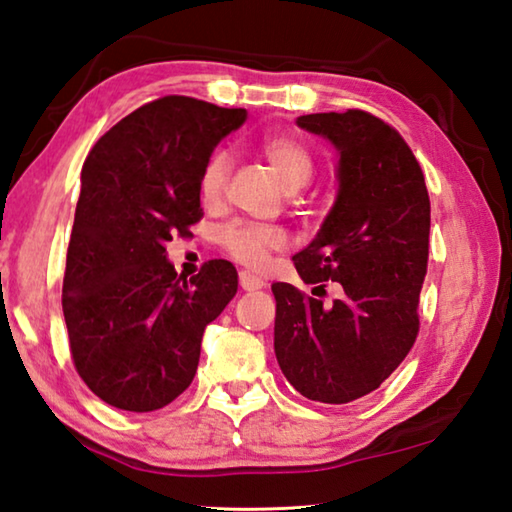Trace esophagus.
<instances>
[{
  "instance_id": "1",
  "label": "esophagus",
  "mask_w": 512,
  "mask_h": 512,
  "mask_svg": "<svg viewBox=\"0 0 512 512\" xmlns=\"http://www.w3.org/2000/svg\"><path fill=\"white\" fill-rule=\"evenodd\" d=\"M239 287L244 291H257V289H264L266 282L262 280V277H257L250 271H241L239 273Z\"/></svg>"
}]
</instances>
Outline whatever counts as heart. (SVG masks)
<instances>
[{
    "label": "heart",
    "instance_id": "obj_1",
    "mask_svg": "<svg viewBox=\"0 0 512 512\" xmlns=\"http://www.w3.org/2000/svg\"><path fill=\"white\" fill-rule=\"evenodd\" d=\"M259 153L271 164L273 173L280 180L287 192H298L305 187L314 171V162L305 149V144L298 142L291 135H271L259 144ZM225 180H228V155L216 151L205 162L198 178V196L201 203L214 207L221 203L225 194ZM219 241L225 253L239 264L248 268H264L273 253L287 246V235L273 225L257 223H230L219 232Z\"/></svg>",
    "mask_w": 512,
    "mask_h": 512
}]
</instances>
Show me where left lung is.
I'll return each instance as SVG.
<instances>
[{
  "label": "left lung",
  "instance_id": "1",
  "mask_svg": "<svg viewBox=\"0 0 512 512\" xmlns=\"http://www.w3.org/2000/svg\"><path fill=\"white\" fill-rule=\"evenodd\" d=\"M339 153V194L316 239L293 255L305 284L343 287L341 300L273 284L275 357L307 400L348 404L391 377L420 329L431 205L404 137L363 110L298 117Z\"/></svg>",
  "mask_w": 512,
  "mask_h": 512
}]
</instances>
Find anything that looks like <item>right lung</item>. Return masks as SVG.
<instances>
[{
    "mask_svg": "<svg viewBox=\"0 0 512 512\" xmlns=\"http://www.w3.org/2000/svg\"><path fill=\"white\" fill-rule=\"evenodd\" d=\"M244 108L155 99L92 146L81 171L63 280L76 372L121 411L167 406L192 384L205 327L237 293V271L210 259L176 273L167 241L203 219L198 178Z\"/></svg>",
    "mask_w": 512,
    "mask_h": 512,
    "instance_id": "1",
    "label": "right lung"
}]
</instances>
